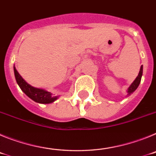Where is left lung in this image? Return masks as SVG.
<instances>
[{
    "instance_id": "8db88e82",
    "label": "left lung",
    "mask_w": 156,
    "mask_h": 156,
    "mask_svg": "<svg viewBox=\"0 0 156 156\" xmlns=\"http://www.w3.org/2000/svg\"><path fill=\"white\" fill-rule=\"evenodd\" d=\"M143 73V66H140V71H139L138 76H137V78L135 79V80L132 83V84L129 87V88L127 89V93L128 95L130 94L133 93L137 87H138L139 84H140V80H141V76H142Z\"/></svg>"
}]
</instances>
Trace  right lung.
Here are the masks:
<instances>
[{
  "mask_svg": "<svg viewBox=\"0 0 156 156\" xmlns=\"http://www.w3.org/2000/svg\"><path fill=\"white\" fill-rule=\"evenodd\" d=\"M14 73L16 76V82L21 90L28 96L30 98L41 104H49V103L54 102L58 98L57 96L53 97L51 93L49 91L41 89V88H37L29 84L28 83L26 82L20 74L18 73L16 67L14 66Z\"/></svg>",
  "mask_w": 156,
  "mask_h": 156,
  "instance_id": "right-lung-1",
  "label": "right lung"
}]
</instances>
